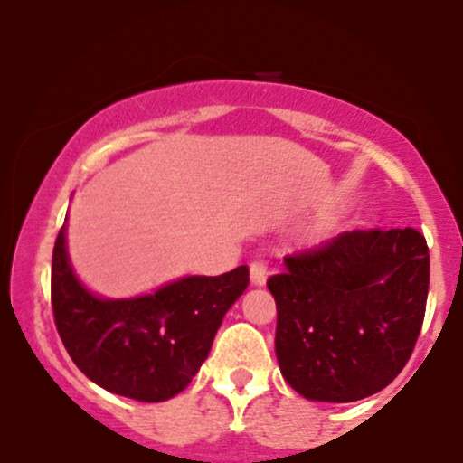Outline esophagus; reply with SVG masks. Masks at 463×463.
<instances>
[{
	"label": "esophagus",
	"instance_id": "34e87169",
	"mask_svg": "<svg viewBox=\"0 0 463 463\" xmlns=\"http://www.w3.org/2000/svg\"><path fill=\"white\" fill-rule=\"evenodd\" d=\"M250 280L257 287L265 285V280H268V265H265L263 259H254V261L250 263Z\"/></svg>",
	"mask_w": 463,
	"mask_h": 463
}]
</instances>
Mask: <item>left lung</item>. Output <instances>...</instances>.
<instances>
[{
  "instance_id": "1",
  "label": "left lung",
  "mask_w": 463,
  "mask_h": 463,
  "mask_svg": "<svg viewBox=\"0 0 463 463\" xmlns=\"http://www.w3.org/2000/svg\"><path fill=\"white\" fill-rule=\"evenodd\" d=\"M276 359L309 401L376 394L411 357L429 294V248L416 228L342 232L285 257L269 276Z\"/></svg>"
}]
</instances>
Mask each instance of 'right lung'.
Wrapping results in <instances>:
<instances>
[{
    "label": "right lung",
    "mask_w": 463,
    "mask_h": 463,
    "mask_svg": "<svg viewBox=\"0 0 463 463\" xmlns=\"http://www.w3.org/2000/svg\"><path fill=\"white\" fill-rule=\"evenodd\" d=\"M248 283V268L239 265L222 276H183L135 298H104L73 272L67 226L52 257V307L69 357L95 385L141 402L169 401L191 383Z\"/></svg>",
    "instance_id": "add662e5"
}]
</instances>
